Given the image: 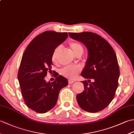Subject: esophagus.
<instances>
[{"instance_id":"34e87169","label":"esophagus","mask_w":134,"mask_h":134,"mask_svg":"<svg viewBox=\"0 0 134 134\" xmlns=\"http://www.w3.org/2000/svg\"><path fill=\"white\" fill-rule=\"evenodd\" d=\"M75 81H73V80H71V79H69L68 80V82H69V84H71V83H73Z\"/></svg>"}]
</instances>
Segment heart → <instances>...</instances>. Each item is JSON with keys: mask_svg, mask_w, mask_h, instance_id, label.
Instances as JSON below:
<instances>
[{"mask_svg": "<svg viewBox=\"0 0 134 134\" xmlns=\"http://www.w3.org/2000/svg\"><path fill=\"white\" fill-rule=\"evenodd\" d=\"M69 47L72 51L73 53L76 56L83 52V47L82 45L76 41H71L69 42ZM60 51V47H56L53 51L52 55V60L54 63L58 62V56ZM81 67L80 65H67L60 70V74L70 79L75 78L78 74L81 71Z\"/></svg>", "mask_w": 134, "mask_h": 134, "instance_id": "1", "label": "heart"}]
</instances>
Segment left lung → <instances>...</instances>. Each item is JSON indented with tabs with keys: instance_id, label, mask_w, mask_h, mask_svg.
Masks as SVG:
<instances>
[{
	"instance_id": "obj_1",
	"label": "left lung",
	"mask_w": 134,
	"mask_h": 134,
	"mask_svg": "<svg viewBox=\"0 0 134 134\" xmlns=\"http://www.w3.org/2000/svg\"><path fill=\"white\" fill-rule=\"evenodd\" d=\"M69 34L72 38L84 44L89 52L81 74L88 80L82 81L85 90L76 96L77 102L83 110L98 112L108 106L115 97L120 75L117 57L109 42L97 34L90 32Z\"/></svg>"
}]
</instances>
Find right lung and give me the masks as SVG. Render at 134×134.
<instances>
[{
    "label": "right lung",
    "mask_w": 134,
    "mask_h": 134,
    "mask_svg": "<svg viewBox=\"0 0 134 134\" xmlns=\"http://www.w3.org/2000/svg\"><path fill=\"white\" fill-rule=\"evenodd\" d=\"M67 37L66 32L45 31L30 42L22 56L18 73L22 95L27 106L36 112L52 109L60 91L68 85L67 79L59 74L53 82L44 79L52 71L53 51Z\"/></svg>",
    "instance_id": "right-lung-1"
}]
</instances>
